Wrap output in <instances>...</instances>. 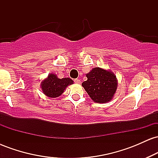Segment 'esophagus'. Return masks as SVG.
I'll list each match as a JSON object with an SVG mask.
<instances>
[{"label":"esophagus","instance_id":"obj_1","mask_svg":"<svg viewBox=\"0 0 158 158\" xmlns=\"http://www.w3.org/2000/svg\"><path fill=\"white\" fill-rule=\"evenodd\" d=\"M74 81H75V82L77 83V84H80V83H81L80 79H74Z\"/></svg>","mask_w":158,"mask_h":158}]
</instances>
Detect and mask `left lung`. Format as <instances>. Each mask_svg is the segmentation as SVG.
<instances>
[{
	"instance_id": "left-lung-1",
	"label": "left lung",
	"mask_w": 158,
	"mask_h": 158,
	"mask_svg": "<svg viewBox=\"0 0 158 158\" xmlns=\"http://www.w3.org/2000/svg\"><path fill=\"white\" fill-rule=\"evenodd\" d=\"M86 77L88 79L81 85L94 102L106 103L113 99L118 82L111 70L97 67L87 73Z\"/></svg>"
}]
</instances>
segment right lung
<instances>
[{
    "instance_id": "right-lung-1",
    "label": "right lung",
    "mask_w": 158,
    "mask_h": 158,
    "mask_svg": "<svg viewBox=\"0 0 158 158\" xmlns=\"http://www.w3.org/2000/svg\"><path fill=\"white\" fill-rule=\"evenodd\" d=\"M73 84V81L70 78L59 79L56 74L51 73L41 81V88L43 94L48 97L56 98L64 93L67 87Z\"/></svg>"
}]
</instances>
